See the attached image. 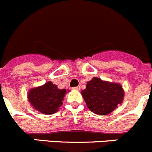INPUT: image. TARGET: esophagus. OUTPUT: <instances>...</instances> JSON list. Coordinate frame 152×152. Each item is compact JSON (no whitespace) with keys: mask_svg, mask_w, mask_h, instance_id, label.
<instances>
[{"mask_svg":"<svg viewBox=\"0 0 152 152\" xmlns=\"http://www.w3.org/2000/svg\"><path fill=\"white\" fill-rule=\"evenodd\" d=\"M73 90H77V91H79L80 89V86H76V87H74V88H72Z\"/></svg>","mask_w":152,"mask_h":152,"instance_id":"obj_1","label":"esophagus"}]
</instances>
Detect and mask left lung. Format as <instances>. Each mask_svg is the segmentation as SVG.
<instances>
[{
    "mask_svg": "<svg viewBox=\"0 0 152 152\" xmlns=\"http://www.w3.org/2000/svg\"><path fill=\"white\" fill-rule=\"evenodd\" d=\"M81 94L90 111L96 115H106L123 103L125 93L121 84L94 77Z\"/></svg>",
    "mask_w": 152,
    "mask_h": 152,
    "instance_id": "obj_1",
    "label": "left lung"
}]
</instances>
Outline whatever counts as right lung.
Masks as SVG:
<instances>
[{
    "label": "right lung",
    "instance_id": "add662e5",
    "mask_svg": "<svg viewBox=\"0 0 152 152\" xmlns=\"http://www.w3.org/2000/svg\"><path fill=\"white\" fill-rule=\"evenodd\" d=\"M69 90L60 89L57 85L48 81L43 85L31 88L28 91V101L33 109L44 115L58 112L63 105L64 96Z\"/></svg>",
    "mask_w": 152,
    "mask_h": 152
}]
</instances>
